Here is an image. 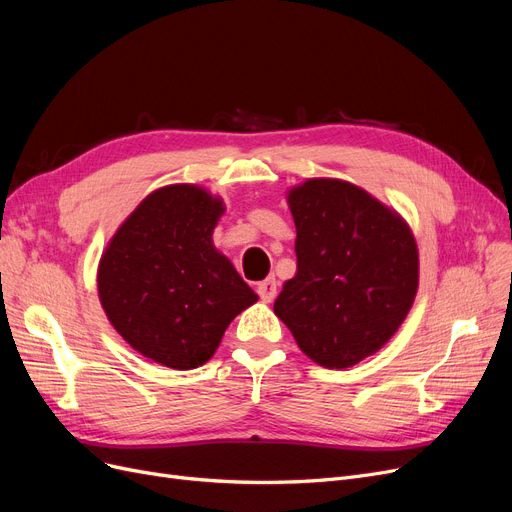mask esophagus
Instances as JSON below:
<instances>
[{
	"mask_svg": "<svg viewBox=\"0 0 512 512\" xmlns=\"http://www.w3.org/2000/svg\"><path fill=\"white\" fill-rule=\"evenodd\" d=\"M276 292H278L276 278H267V280L257 284V294H259L263 303H272L276 299Z\"/></svg>",
	"mask_w": 512,
	"mask_h": 512,
	"instance_id": "esophagus-1",
	"label": "esophagus"
}]
</instances>
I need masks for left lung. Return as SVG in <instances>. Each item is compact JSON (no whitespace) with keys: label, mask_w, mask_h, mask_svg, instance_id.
Instances as JSON below:
<instances>
[{"label":"left lung","mask_w":512,"mask_h":512,"mask_svg":"<svg viewBox=\"0 0 512 512\" xmlns=\"http://www.w3.org/2000/svg\"><path fill=\"white\" fill-rule=\"evenodd\" d=\"M297 274L274 303L301 351L321 367L378 353L409 315L419 251L400 213L363 188L309 178L288 191Z\"/></svg>","instance_id":"8db88e82"}]
</instances>
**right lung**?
<instances>
[{
  "label": "right lung",
  "instance_id": "add662e5",
  "mask_svg": "<svg viewBox=\"0 0 512 512\" xmlns=\"http://www.w3.org/2000/svg\"><path fill=\"white\" fill-rule=\"evenodd\" d=\"M226 211L197 184L147 195L101 255L97 290L114 330L143 357L172 369L207 363L230 321L257 303L213 228Z\"/></svg>",
  "mask_w": 512,
  "mask_h": 512
}]
</instances>
